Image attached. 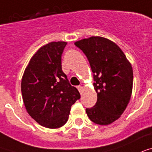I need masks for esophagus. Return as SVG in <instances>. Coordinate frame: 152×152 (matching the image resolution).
Masks as SVG:
<instances>
[{
    "instance_id": "1",
    "label": "esophagus",
    "mask_w": 152,
    "mask_h": 152,
    "mask_svg": "<svg viewBox=\"0 0 152 152\" xmlns=\"http://www.w3.org/2000/svg\"><path fill=\"white\" fill-rule=\"evenodd\" d=\"M77 89H78V91L80 92V94H82V92H83V87L81 86H77Z\"/></svg>"
}]
</instances>
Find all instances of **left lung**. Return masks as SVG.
Instances as JSON below:
<instances>
[{
    "label": "left lung",
    "instance_id": "8db88e82",
    "mask_svg": "<svg viewBox=\"0 0 152 152\" xmlns=\"http://www.w3.org/2000/svg\"><path fill=\"white\" fill-rule=\"evenodd\" d=\"M86 55L94 73L97 103L86 109L90 121L108 125L121 117L130 102L133 71L130 62L117 44L101 36L75 42Z\"/></svg>",
    "mask_w": 152,
    "mask_h": 152
}]
</instances>
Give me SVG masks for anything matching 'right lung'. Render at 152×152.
I'll list each match as a JSON object with an SVG mask.
<instances>
[{
    "instance_id": "obj_1",
    "label": "right lung",
    "mask_w": 152,
    "mask_h": 152,
    "mask_svg": "<svg viewBox=\"0 0 152 152\" xmlns=\"http://www.w3.org/2000/svg\"><path fill=\"white\" fill-rule=\"evenodd\" d=\"M66 42H51L31 58L21 80V93L28 113L40 125L58 129L66 123L70 108L80 94L62 70Z\"/></svg>"
}]
</instances>
